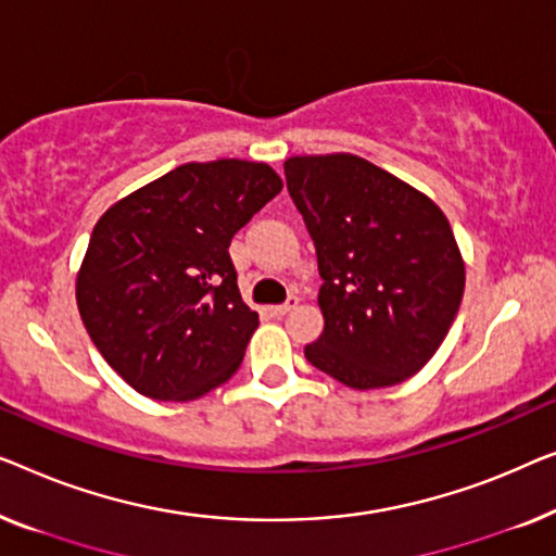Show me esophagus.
Listing matches in <instances>:
<instances>
[{"label":"esophagus","mask_w":556,"mask_h":556,"mask_svg":"<svg viewBox=\"0 0 556 556\" xmlns=\"http://www.w3.org/2000/svg\"><path fill=\"white\" fill-rule=\"evenodd\" d=\"M296 304H300V300H296V296H289L285 304H275V307H269V312H271V317H285L289 309L296 307Z\"/></svg>","instance_id":"1"}]
</instances>
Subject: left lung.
Returning <instances> with one entry per match:
<instances>
[{"label": "left lung", "mask_w": 556, "mask_h": 556, "mask_svg": "<svg viewBox=\"0 0 556 556\" xmlns=\"http://www.w3.org/2000/svg\"><path fill=\"white\" fill-rule=\"evenodd\" d=\"M287 189L317 249L325 330L304 355L353 390L408 380L456 319L466 264L424 191L353 153L292 155Z\"/></svg>", "instance_id": "1"}]
</instances>
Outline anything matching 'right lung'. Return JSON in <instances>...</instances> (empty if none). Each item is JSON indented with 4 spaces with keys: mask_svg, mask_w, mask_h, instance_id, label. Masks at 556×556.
I'll use <instances>...</instances> for the list:
<instances>
[{
    "mask_svg": "<svg viewBox=\"0 0 556 556\" xmlns=\"http://www.w3.org/2000/svg\"><path fill=\"white\" fill-rule=\"evenodd\" d=\"M281 186L267 163H184L98 218L77 309L140 395L189 403L239 370L260 315L241 300L229 244Z\"/></svg>",
    "mask_w": 556,
    "mask_h": 556,
    "instance_id": "right-lung-1",
    "label": "right lung"
}]
</instances>
